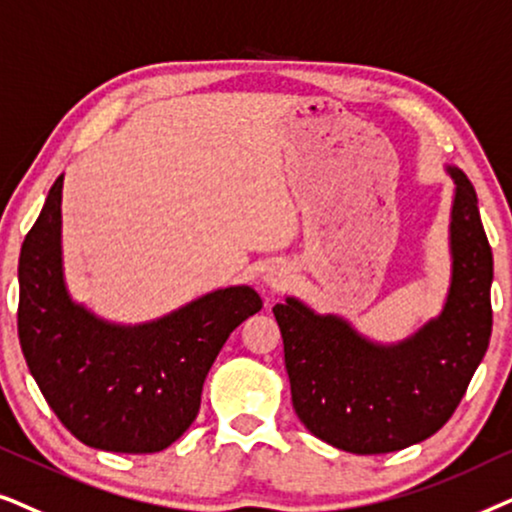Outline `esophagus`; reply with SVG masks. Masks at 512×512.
I'll return each instance as SVG.
<instances>
[{"label":"esophagus","mask_w":512,"mask_h":512,"mask_svg":"<svg viewBox=\"0 0 512 512\" xmlns=\"http://www.w3.org/2000/svg\"><path fill=\"white\" fill-rule=\"evenodd\" d=\"M290 278H292V274H290V269L285 267V264H271V267L264 271V285H267V288L274 290V292L288 288Z\"/></svg>","instance_id":"obj_1"}]
</instances>
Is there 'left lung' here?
Listing matches in <instances>:
<instances>
[{
	"label": "left lung",
	"instance_id": "obj_1",
	"mask_svg": "<svg viewBox=\"0 0 512 512\" xmlns=\"http://www.w3.org/2000/svg\"><path fill=\"white\" fill-rule=\"evenodd\" d=\"M454 180L449 215L452 278L445 306L398 344L360 335L349 320L320 316L295 297L274 306L283 335L292 407L309 431L351 454H388L447 424L492 337L494 260L478 196L466 173Z\"/></svg>",
	"mask_w": 512,
	"mask_h": 512
}]
</instances>
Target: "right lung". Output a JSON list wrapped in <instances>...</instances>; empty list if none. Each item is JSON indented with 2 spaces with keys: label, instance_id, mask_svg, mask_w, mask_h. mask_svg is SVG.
<instances>
[{
  "label": "right lung",
  "instance_id": "obj_1",
  "mask_svg": "<svg viewBox=\"0 0 512 512\" xmlns=\"http://www.w3.org/2000/svg\"><path fill=\"white\" fill-rule=\"evenodd\" d=\"M60 201L63 175L20 248L18 337L27 367L84 445L161 452L192 426L217 353L262 299L250 285H231L149 323H109L67 292Z\"/></svg>",
  "mask_w": 512,
  "mask_h": 512
}]
</instances>
